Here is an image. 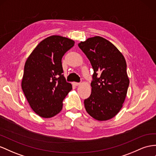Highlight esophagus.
<instances>
[{
	"label": "esophagus",
	"mask_w": 156,
	"mask_h": 156,
	"mask_svg": "<svg viewBox=\"0 0 156 156\" xmlns=\"http://www.w3.org/2000/svg\"><path fill=\"white\" fill-rule=\"evenodd\" d=\"M72 84H73V85H74V86H78V85H80V83L73 82V83H72Z\"/></svg>",
	"instance_id": "obj_1"
}]
</instances>
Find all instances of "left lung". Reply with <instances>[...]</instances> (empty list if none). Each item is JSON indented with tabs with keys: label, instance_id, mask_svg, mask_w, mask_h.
<instances>
[{
	"label": "left lung",
	"instance_id": "8db88e82",
	"mask_svg": "<svg viewBox=\"0 0 156 156\" xmlns=\"http://www.w3.org/2000/svg\"><path fill=\"white\" fill-rule=\"evenodd\" d=\"M78 46L94 71L91 94L84 100L86 110L96 120L112 119L123 106L129 85L125 59L112 43L99 36Z\"/></svg>",
	"mask_w": 156,
	"mask_h": 156
}]
</instances>
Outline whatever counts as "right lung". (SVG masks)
Segmentation results:
<instances>
[{
  "label": "right lung",
  "mask_w": 156,
  "mask_h": 156,
  "mask_svg": "<svg viewBox=\"0 0 156 156\" xmlns=\"http://www.w3.org/2000/svg\"><path fill=\"white\" fill-rule=\"evenodd\" d=\"M74 43L61 36L48 37L37 46L25 64L22 90L33 110L42 117L58 114L63 100L72 89L63 74L62 58Z\"/></svg>",
  "instance_id": "obj_1"
}]
</instances>
